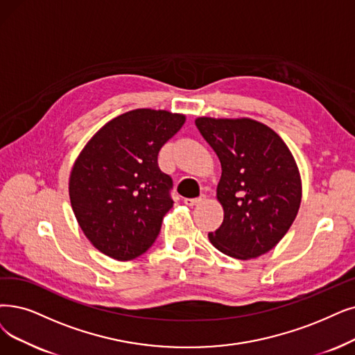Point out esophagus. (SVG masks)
<instances>
[{"mask_svg":"<svg viewBox=\"0 0 355 355\" xmlns=\"http://www.w3.org/2000/svg\"><path fill=\"white\" fill-rule=\"evenodd\" d=\"M205 200H207V196L201 195V196H198V198H187V200L183 201V202H185L188 207H196V205L204 204Z\"/></svg>","mask_w":355,"mask_h":355,"instance_id":"obj_1","label":"esophagus"}]
</instances>
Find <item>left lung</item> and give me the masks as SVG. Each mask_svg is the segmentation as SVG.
<instances>
[{
  "instance_id": "1",
  "label": "left lung",
  "mask_w": 355,
  "mask_h": 355,
  "mask_svg": "<svg viewBox=\"0 0 355 355\" xmlns=\"http://www.w3.org/2000/svg\"><path fill=\"white\" fill-rule=\"evenodd\" d=\"M221 163L217 200L224 220L209 242L227 257L253 259L286 236L302 202V178L282 138L249 118L195 119Z\"/></svg>"
}]
</instances>
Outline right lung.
I'll use <instances>...</instances> for the list:
<instances>
[{
	"instance_id": "obj_1",
	"label": "right lung",
	"mask_w": 355,
	"mask_h": 355,
	"mask_svg": "<svg viewBox=\"0 0 355 355\" xmlns=\"http://www.w3.org/2000/svg\"><path fill=\"white\" fill-rule=\"evenodd\" d=\"M180 113L130 110L109 121L78 154L69 201L83 233L109 258L131 261L151 248L173 207L160 148L185 123Z\"/></svg>"
}]
</instances>
